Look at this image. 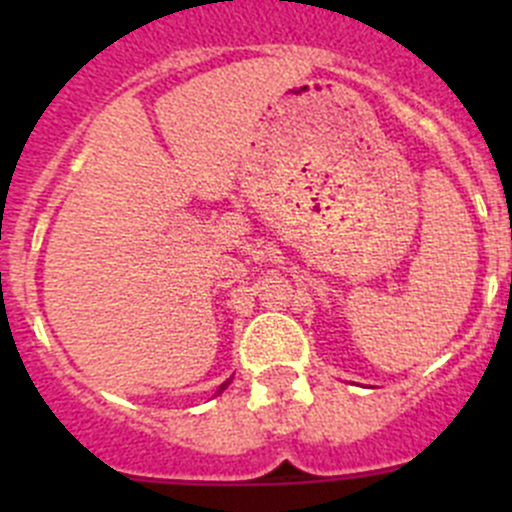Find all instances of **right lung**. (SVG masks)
<instances>
[{"label": "right lung", "instance_id": "1", "mask_svg": "<svg viewBox=\"0 0 512 512\" xmlns=\"http://www.w3.org/2000/svg\"><path fill=\"white\" fill-rule=\"evenodd\" d=\"M225 386H227V384H223V386H220V391H223V389H225Z\"/></svg>", "mask_w": 512, "mask_h": 512}]
</instances>
